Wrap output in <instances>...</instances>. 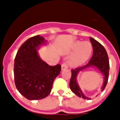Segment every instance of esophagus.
<instances>
[{
  "label": "esophagus",
  "instance_id": "obj_1",
  "mask_svg": "<svg viewBox=\"0 0 120 120\" xmlns=\"http://www.w3.org/2000/svg\"><path fill=\"white\" fill-rule=\"evenodd\" d=\"M68 68V64H67V62H64V63L62 64V65H61V68H62V70L67 69Z\"/></svg>",
  "mask_w": 120,
  "mask_h": 120
}]
</instances>
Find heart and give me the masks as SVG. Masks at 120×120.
<instances>
[{
    "instance_id": "1",
    "label": "heart",
    "mask_w": 120,
    "mask_h": 120,
    "mask_svg": "<svg viewBox=\"0 0 120 120\" xmlns=\"http://www.w3.org/2000/svg\"><path fill=\"white\" fill-rule=\"evenodd\" d=\"M92 50L91 44L88 42H75L72 46V52L76 53L71 58V64L73 66H79L82 64L90 56Z\"/></svg>"
}]
</instances>
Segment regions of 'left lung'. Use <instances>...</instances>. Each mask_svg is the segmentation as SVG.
Listing matches in <instances>:
<instances>
[{"label": "left lung", "mask_w": 120, "mask_h": 120, "mask_svg": "<svg viewBox=\"0 0 120 120\" xmlns=\"http://www.w3.org/2000/svg\"><path fill=\"white\" fill-rule=\"evenodd\" d=\"M90 41L91 42L93 48V55L88 63L84 66L79 67L75 69L71 70V77L70 81V88L73 93L76 96L84 99H90L82 93L80 88L78 86L76 82V77L79 71L85 69L89 67L94 66L97 67L101 73L104 75V83L102 86V91L105 88L108 83L109 78V62L108 55L105 47L98 41L94 40L93 38H90Z\"/></svg>", "instance_id": "left-lung-1"}]
</instances>
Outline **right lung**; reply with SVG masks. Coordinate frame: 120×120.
Wrapping results in <instances>:
<instances>
[{
  "mask_svg": "<svg viewBox=\"0 0 120 120\" xmlns=\"http://www.w3.org/2000/svg\"><path fill=\"white\" fill-rule=\"evenodd\" d=\"M44 43V38L40 35L29 38L19 48L14 59L15 86L19 93L30 100L47 97L61 70L60 64L50 66L40 58L37 50Z\"/></svg>",
  "mask_w": 120,
  "mask_h": 120,
  "instance_id": "1",
  "label": "right lung"
}]
</instances>
